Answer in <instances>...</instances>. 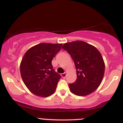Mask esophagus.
<instances>
[{"label": "esophagus", "mask_w": 123, "mask_h": 123, "mask_svg": "<svg viewBox=\"0 0 123 123\" xmlns=\"http://www.w3.org/2000/svg\"><path fill=\"white\" fill-rule=\"evenodd\" d=\"M66 75H67V73L66 72H65L64 73H62V74H61V77L62 78H65V77H66Z\"/></svg>", "instance_id": "34e87169"}]
</instances>
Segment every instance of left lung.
Masks as SVG:
<instances>
[{
    "label": "left lung",
    "mask_w": 123,
    "mask_h": 123,
    "mask_svg": "<svg viewBox=\"0 0 123 123\" xmlns=\"http://www.w3.org/2000/svg\"><path fill=\"white\" fill-rule=\"evenodd\" d=\"M67 50L74 61L77 79L69 84L71 92L77 96H86L99 86L105 73V63L98 50L93 46L77 40L64 43Z\"/></svg>",
    "instance_id": "8db88e82"
}]
</instances>
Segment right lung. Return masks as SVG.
Wrapping results in <instances>:
<instances>
[{
	"label": "right lung",
	"mask_w": 123,
	"mask_h": 123,
	"mask_svg": "<svg viewBox=\"0 0 123 123\" xmlns=\"http://www.w3.org/2000/svg\"><path fill=\"white\" fill-rule=\"evenodd\" d=\"M62 46V43H39L24 54L20 64L21 75L32 93L48 97L55 92L61 76L55 72L52 61Z\"/></svg>",
	"instance_id": "right-lung-1"
}]
</instances>
